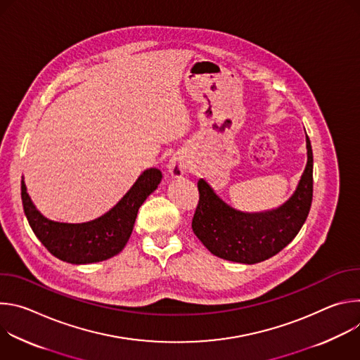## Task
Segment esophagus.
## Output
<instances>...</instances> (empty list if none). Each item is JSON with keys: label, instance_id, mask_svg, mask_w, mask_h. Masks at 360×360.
Returning <instances> with one entry per match:
<instances>
[{"label": "esophagus", "instance_id": "1", "mask_svg": "<svg viewBox=\"0 0 360 360\" xmlns=\"http://www.w3.org/2000/svg\"><path fill=\"white\" fill-rule=\"evenodd\" d=\"M186 169V164L181 160V158H174L171 162H169V171L172 175L175 176H179L185 172Z\"/></svg>", "mask_w": 360, "mask_h": 360}]
</instances>
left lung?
Listing matches in <instances>:
<instances>
[{
	"instance_id": "1",
	"label": "left lung",
	"mask_w": 360,
	"mask_h": 360,
	"mask_svg": "<svg viewBox=\"0 0 360 360\" xmlns=\"http://www.w3.org/2000/svg\"><path fill=\"white\" fill-rule=\"evenodd\" d=\"M307 164L297 189L281 208L264 214L235 211L203 179L198 181L199 200L192 218V231L218 258L258 264L279 253L300 231L314 196V153L306 136Z\"/></svg>"
}]
</instances>
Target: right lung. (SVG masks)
Here are the masks:
<instances>
[{
	"label": "right lung",
	"instance_id": "right-lung-1",
	"mask_svg": "<svg viewBox=\"0 0 360 360\" xmlns=\"http://www.w3.org/2000/svg\"><path fill=\"white\" fill-rule=\"evenodd\" d=\"M161 179L160 169H146L110 212L85 224H61L42 217L31 202L24 181L21 198L28 224L48 252L64 262L85 265L107 261L124 249L139 207L158 188Z\"/></svg>",
	"mask_w": 360,
	"mask_h": 360
}]
</instances>
